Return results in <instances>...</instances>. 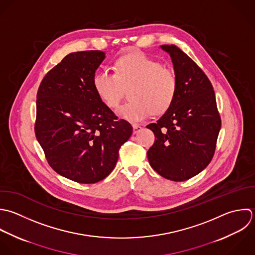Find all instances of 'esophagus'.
Instances as JSON below:
<instances>
[{
    "instance_id": "34e87169",
    "label": "esophagus",
    "mask_w": 255,
    "mask_h": 255,
    "mask_svg": "<svg viewBox=\"0 0 255 255\" xmlns=\"http://www.w3.org/2000/svg\"><path fill=\"white\" fill-rule=\"evenodd\" d=\"M141 130H142V127H141L140 125H138V124H133V133H134V134L139 133Z\"/></svg>"
}]
</instances>
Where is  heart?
I'll return each instance as SVG.
<instances>
[{
  "label": "heart",
  "mask_w": 255,
  "mask_h": 255,
  "mask_svg": "<svg viewBox=\"0 0 255 255\" xmlns=\"http://www.w3.org/2000/svg\"><path fill=\"white\" fill-rule=\"evenodd\" d=\"M130 86V100L117 109V115L136 123L152 112L167 111L175 100L178 81L175 72L144 53H129L115 63L114 71L103 69L93 77V87L99 98L110 108L118 105L123 87Z\"/></svg>",
  "instance_id": "b5f03b06"
}]
</instances>
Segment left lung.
<instances>
[{
  "label": "left lung",
  "instance_id": "1",
  "mask_svg": "<svg viewBox=\"0 0 255 255\" xmlns=\"http://www.w3.org/2000/svg\"><path fill=\"white\" fill-rule=\"evenodd\" d=\"M160 47L171 56L178 89L170 108L156 123L147 125L155 134L147 157L159 175L183 182L212 161L222 121L213 85L204 71L176 45Z\"/></svg>",
  "mask_w": 255,
  "mask_h": 255
}]
</instances>
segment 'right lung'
<instances>
[{"label":"right lung","mask_w":255,"mask_h":255,"mask_svg":"<svg viewBox=\"0 0 255 255\" xmlns=\"http://www.w3.org/2000/svg\"><path fill=\"white\" fill-rule=\"evenodd\" d=\"M100 50L67 54L42 79L36 95V139L49 166L80 184L105 179L133 128L99 98L93 77L105 59Z\"/></svg>","instance_id":"right-lung-1"}]
</instances>
